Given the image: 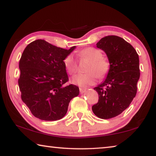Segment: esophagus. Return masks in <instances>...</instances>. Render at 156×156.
<instances>
[{
    "instance_id": "1",
    "label": "esophagus",
    "mask_w": 156,
    "mask_h": 156,
    "mask_svg": "<svg viewBox=\"0 0 156 156\" xmlns=\"http://www.w3.org/2000/svg\"><path fill=\"white\" fill-rule=\"evenodd\" d=\"M79 89H80V94H83V93H84V92L86 91V89L80 88Z\"/></svg>"
}]
</instances>
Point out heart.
Listing matches in <instances>:
<instances>
[{
    "instance_id": "heart-1",
    "label": "heart",
    "mask_w": 156,
    "mask_h": 156,
    "mask_svg": "<svg viewBox=\"0 0 156 156\" xmlns=\"http://www.w3.org/2000/svg\"><path fill=\"white\" fill-rule=\"evenodd\" d=\"M82 58L90 61L87 67V73L76 75L72 78V82L81 87L93 85L97 81V78L103 79L109 74L111 64L109 60L102 57V52L95 47H87L78 53ZM65 67L70 75H73L78 72V63L73 55L69 54L65 58Z\"/></svg>"
}]
</instances>
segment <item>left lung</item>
<instances>
[{"mask_svg": "<svg viewBox=\"0 0 156 156\" xmlns=\"http://www.w3.org/2000/svg\"><path fill=\"white\" fill-rule=\"evenodd\" d=\"M96 46L106 53L111 69L103 83L94 89L99 98L92 111L101 119H110L128 108L136 96L139 57L131 44L117 36H105Z\"/></svg>", "mask_w": 156, "mask_h": 156, "instance_id": "8db88e82", "label": "left lung"}]
</instances>
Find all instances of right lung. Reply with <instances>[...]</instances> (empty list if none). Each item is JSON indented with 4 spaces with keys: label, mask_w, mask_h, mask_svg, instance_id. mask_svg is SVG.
I'll list each match as a JSON object with an SVG mask.
<instances>
[{
    "label": "right lung",
    "mask_w": 156,
    "mask_h": 156,
    "mask_svg": "<svg viewBox=\"0 0 156 156\" xmlns=\"http://www.w3.org/2000/svg\"><path fill=\"white\" fill-rule=\"evenodd\" d=\"M75 47L65 49L39 39L23 51L18 85L21 99L36 118L47 121L61 119L70 100L78 96V87L67 84L69 78L63 62Z\"/></svg>",
    "instance_id": "add662e5"
}]
</instances>
